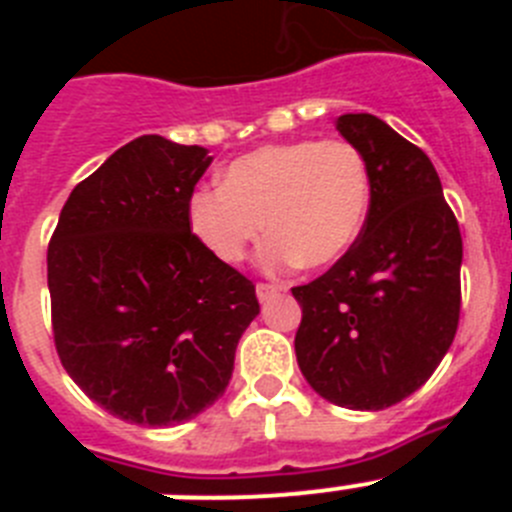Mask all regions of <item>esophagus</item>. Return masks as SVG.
<instances>
[{
	"label": "esophagus",
	"mask_w": 512,
	"mask_h": 512,
	"mask_svg": "<svg viewBox=\"0 0 512 512\" xmlns=\"http://www.w3.org/2000/svg\"><path fill=\"white\" fill-rule=\"evenodd\" d=\"M256 295H259L261 302H269L271 297H277V295H279V287H277V284L261 282V284H256Z\"/></svg>",
	"instance_id": "esophagus-1"
}]
</instances>
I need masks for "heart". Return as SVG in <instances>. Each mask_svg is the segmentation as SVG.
<instances>
[{"instance_id":"obj_1","label":"heart","mask_w":512,"mask_h":512,"mask_svg":"<svg viewBox=\"0 0 512 512\" xmlns=\"http://www.w3.org/2000/svg\"><path fill=\"white\" fill-rule=\"evenodd\" d=\"M369 202L372 174L351 140L302 138L235 158L223 187L189 197L187 217L202 246L225 264L246 259L266 225L274 233L261 251L266 269H320L354 246Z\"/></svg>"}]
</instances>
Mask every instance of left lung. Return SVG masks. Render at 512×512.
I'll use <instances>...</instances> for the list:
<instances>
[{"label":"left lung","mask_w":512,"mask_h":512,"mask_svg":"<svg viewBox=\"0 0 512 512\" xmlns=\"http://www.w3.org/2000/svg\"><path fill=\"white\" fill-rule=\"evenodd\" d=\"M338 133L372 174L369 215L354 246L302 307L297 364L333 405L384 410L428 382L459 328L461 233L431 158L374 115H341Z\"/></svg>","instance_id":"1"}]
</instances>
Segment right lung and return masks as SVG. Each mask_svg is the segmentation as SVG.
Returning <instances> with one entry per match:
<instances>
[{
	"mask_svg": "<svg viewBox=\"0 0 512 512\" xmlns=\"http://www.w3.org/2000/svg\"><path fill=\"white\" fill-rule=\"evenodd\" d=\"M207 148L140 135L74 187L48 243L53 341L84 395L174 425L223 395L256 287L192 233Z\"/></svg>",
	"mask_w": 512,
	"mask_h": 512,
	"instance_id": "1",
	"label": "right lung"
}]
</instances>
